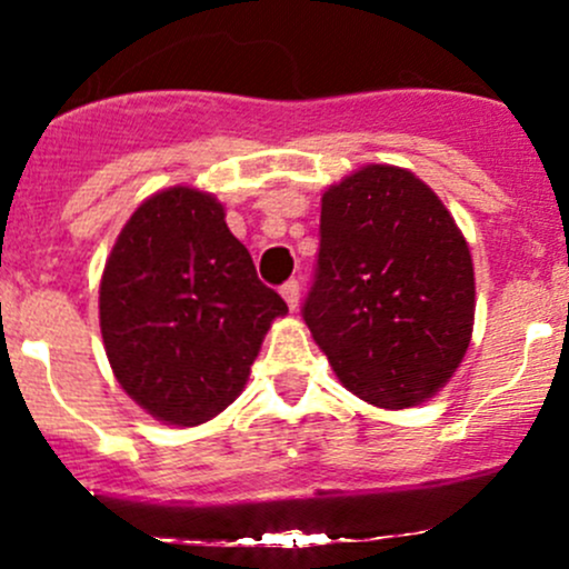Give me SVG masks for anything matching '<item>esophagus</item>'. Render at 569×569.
<instances>
[{"label": "esophagus", "instance_id": "1", "mask_svg": "<svg viewBox=\"0 0 569 569\" xmlns=\"http://www.w3.org/2000/svg\"><path fill=\"white\" fill-rule=\"evenodd\" d=\"M280 295H283L286 306H289L291 311H297V306H300V283H297V280H286V283L280 286Z\"/></svg>", "mask_w": 569, "mask_h": 569}]
</instances>
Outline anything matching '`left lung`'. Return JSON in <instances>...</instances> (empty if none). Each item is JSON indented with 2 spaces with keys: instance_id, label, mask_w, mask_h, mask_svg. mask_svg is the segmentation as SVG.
Returning <instances> with one entry per match:
<instances>
[{
  "instance_id": "left-lung-1",
  "label": "left lung",
  "mask_w": 569,
  "mask_h": 569,
  "mask_svg": "<svg viewBox=\"0 0 569 569\" xmlns=\"http://www.w3.org/2000/svg\"><path fill=\"white\" fill-rule=\"evenodd\" d=\"M319 261L302 319L341 386L405 410L451 380L473 332L468 242L410 170L366 164L321 194Z\"/></svg>"
}]
</instances>
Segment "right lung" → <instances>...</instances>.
<instances>
[{
    "mask_svg": "<svg viewBox=\"0 0 569 569\" xmlns=\"http://www.w3.org/2000/svg\"><path fill=\"white\" fill-rule=\"evenodd\" d=\"M289 308L258 280L209 192L170 187L137 206L99 289L114 380L157 421L198 427L248 382L269 325Z\"/></svg>",
    "mask_w": 569,
    "mask_h": 569,
    "instance_id": "obj_1",
    "label": "right lung"
}]
</instances>
